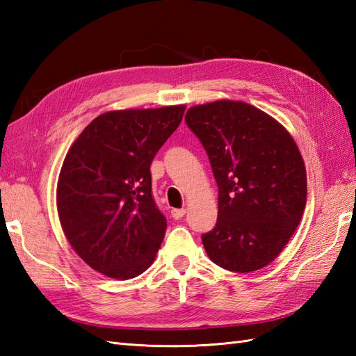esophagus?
<instances>
[{
    "label": "esophagus",
    "instance_id": "esophagus-1",
    "mask_svg": "<svg viewBox=\"0 0 356 356\" xmlns=\"http://www.w3.org/2000/svg\"><path fill=\"white\" fill-rule=\"evenodd\" d=\"M185 214H186V209L185 208L171 209V216H172V218H176V220H179V218H182Z\"/></svg>",
    "mask_w": 356,
    "mask_h": 356
}]
</instances>
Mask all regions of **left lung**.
<instances>
[{"label":"left lung","mask_w":356,"mask_h":356,"mask_svg":"<svg viewBox=\"0 0 356 356\" xmlns=\"http://www.w3.org/2000/svg\"><path fill=\"white\" fill-rule=\"evenodd\" d=\"M186 125L205 147L218 185V216L203 234L208 257L234 272L268 266L303 217L306 166L291 133L241 101L194 105Z\"/></svg>","instance_id":"1"}]
</instances>
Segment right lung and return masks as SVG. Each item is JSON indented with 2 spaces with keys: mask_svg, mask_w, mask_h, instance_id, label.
<instances>
[{
  "mask_svg": "<svg viewBox=\"0 0 356 356\" xmlns=\"http://www.w3.org/2000/svg\"><path fill=\"white\" fill-rule=\"evenodd\" d=\"M185 108L102 113L73 142L59 172L56 207L67 240L92 269L130 280L153 264L166 220L151 195L149 165Z\"/></svg>",
  "mask_w": 356,
  "mask_h": 356,
  "instance_id": "right-lung-1",
  "label": "right lung"
}]
</instances>
